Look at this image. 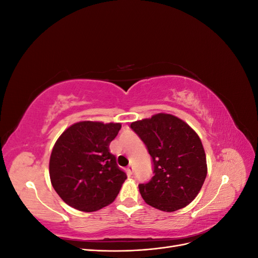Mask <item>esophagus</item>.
I'll list each match as a JSON object with an SVG mask.
<instances>
[{"label": "esophagus", "instance_id": "esophagus-1", "mask_svg": "<svg viewBox=\"0 0 258 258\" xmlns=\"http://www.w3.org/2000/svg\"><path fill=\"white\" fill-rule=\"evenodd\" d=\"M127 172H128V174H132L134 173V167H132L131 165L127 168Z\"/></svg>", "mask_w": 258, "mask_h": 258}]
</instances>
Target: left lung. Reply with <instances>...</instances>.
Listing matches in <instances>:
<instances>
[{
    "mask_svg": "<svg viewBox=\"0 0 258 258\" xmlns=\"http://www.w3.org/2000/svg\"><path fill=\"white\" fill-rule=\"evenodd\" d=\"M130 127L153 160L154 176L139 185L144 201L165 212L188 206L197 197L208 172L198 135L182 119L165 113L131 122Z\"/></svg>",
    "mask_w": 258,
    "mask_h": 258,
    "instance_id": "obj_1",
    "label": "left lung"
}]
</instances>
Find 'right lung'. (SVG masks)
<instances>
[{
    "label": "right lung",
    "mask_w": 258,
    "mask_h": 258,
    "mask_svg": "<svg viewBox=\"0 0 258 258\" xmlns=\"http://www.w3.org/2000/svg\"><path fill=\"white\" fill-rule=\"evenodd\" d=\"M120 128L119 122L80 121L59 137L50 155L49 176L67 205L93 212L115 200L127 175L108 146Z\"/></svg>",
    "instance_id": "right-lung-1"
}]
</instances>
